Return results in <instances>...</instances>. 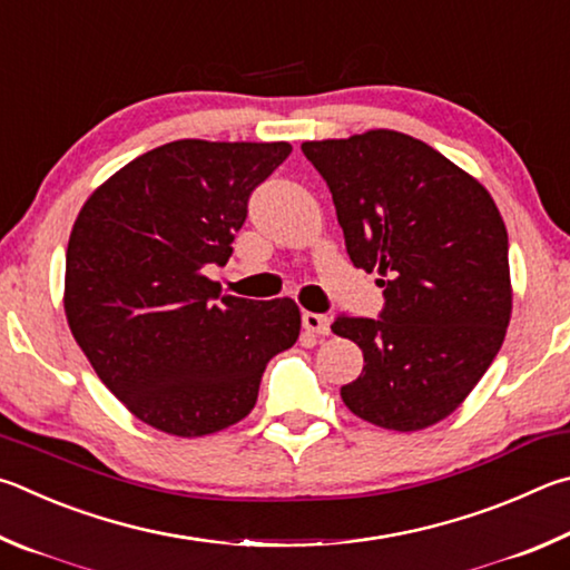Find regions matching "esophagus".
Segmentation results:
<instances>
[{
  "label": "esophagus",
  "mask_w": 570,
  "mask_h": 570,
  "mask_svg": "<svg viewBox=\"0 0 570 570\" xmlns=\"http://www.w3.org/2000/svg\"><path fill=\"white\" fill-rule=\"evenodd\" d=\"M303 327L307 333L327 335L331 333V317L321 313H303Z\"/></svg>",
  "instance_id": "34e87169"
}]
</instances>
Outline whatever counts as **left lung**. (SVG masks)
<instances>
[{"mask_svg":"<svg viewBox=\"0 0 570 570\" xmlns=\"http://www.w3.org/2000/svg\"><path fill=\"white\" fill-rule=\"evenodd\" d=\"M331 187L355 267L377 273L381 317L337 315L363 373L343 403L387 431L443 421L491 367L511 321L508 233L488 189L393 129L303 142Z\"/></svg>","mask_w":570,"mask_h":570,"instance_id":"obj_1","label":"left lung"}]
</instances>
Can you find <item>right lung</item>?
Wrapping results in <instances>:
<instances>
[{"label": "right lung", "instance_id": "obj_1", "mask_svg": "<svg viewBox=\"0 0 570 570\" xmlns=\"http://www.w3.org/2000/svg\"><path fill=\"white\" fill-rule=\"evenodd\" d=\"M287 142L177 139L95 189L67 245L69 331L109 391L157 431L197 438L253 411L269 357L293 347L291 297L219 295L253 189Z\"/></svg>", "mask_w": 570, "mask_h": 570}]
</instances>
